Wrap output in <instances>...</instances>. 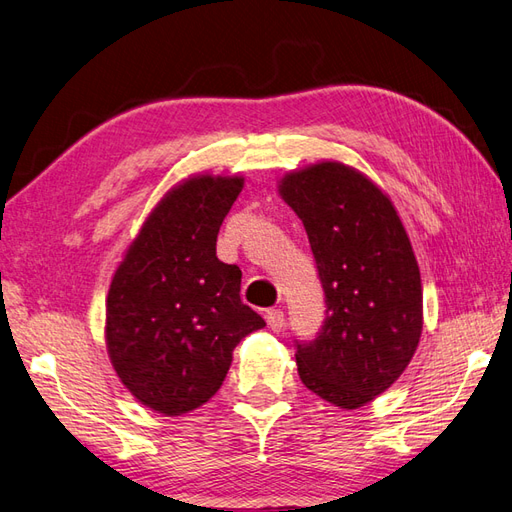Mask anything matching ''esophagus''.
I'll return each instance as SVG.
<instances>
[{
	"mask_svg": "<svg viewBox=\"0 0 512 512\" xmlns=\"http://www.w3.org/2000/svg\"><path fill=\"white\" fill-rule=\"evenodd\" d=\"M266 322L274 333H281L285 326V313L281 309H268L266 311Z\"/></svg>",
	"mask_w": 512,
	"mask_h": 512,
	"instance_id": "esophagus-1",
	"label": "esophagus"
}]
</instances>
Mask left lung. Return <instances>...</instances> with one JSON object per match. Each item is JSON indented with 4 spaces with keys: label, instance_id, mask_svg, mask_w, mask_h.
Masks as SVG:
<instances>
[{
    "label": "left lung",
    "instance_id": "8db88e82",
    "mask_svg": "<svg viewBox=\"0 0 512 512\" xmlns=\"http://www.w3.org/2000/svg\"><path fill=\"white\" fill-rule=\"evenodd\" d=\"M281 199L303 220L326 318L296 342L300 381L322 400L359 409L398 381L422 335V279L389 196L359 170L320 162L285 175Z\"/></svg>",
    "mask_w": 512,
    "mask_h": 512
}]
</instances>
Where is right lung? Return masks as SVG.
Returning <instances> with one entry per match:
<instances>
[{
    "instance_id": "add662e5",
    "label": "right lung",
    "mask_w": 512,
    "mask_h": 512,
    "mask_svg": "<svg viewBox=\"0 0 512 512\" xmlns=\"http://www.w3.org/2000/svg\"><path fill=\"white\" fill-rule=\"evenodd\" d=\"M244 177H190L155 205L106 300V344L140 404L183 415L205 404L229 372L240 339L264 329L242 303V270L216 257L222 220Z\"/></svg>"
}]
</instances>
